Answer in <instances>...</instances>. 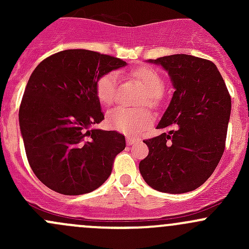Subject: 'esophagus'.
<instances>
[{"mask_svg":"<svg viewBox=\"0 0 249 249\" xmlns=\"http://www.w3.org/2000/svg\"><path fill=\"white\" fill-rule=\"evenodd\" d=\"M136 142H137L136 139H132V137H126V143L129 145L134 144V143H136Z\"/></svg>","mask_w":249,"mask_h":249,"instance_id":"1","label":"esophagus"}]
</instances>
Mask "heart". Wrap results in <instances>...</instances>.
I'll use <instances>...</instances> for the list:
<instances>
[{
    "instance_id": "1",
    "label": "heart",
    "mask_w": 249,
    "mask_h": 249,
    "mask_svg": "<svg viewBox=\"0 0 249 249\" xmlns=\"http://www.w3.org/2000/svg\"><path fill=\"white\" fill-rule=\"evenodd\" d=\"M132 77L140 83L145 92V100L142 104L154 105L158 97L164 92V80L155 70L150 67H140L132 71ZM118 88V73L112 71L104 74L96 82V95L99 101L105 106H109L114 102ZM153 122L149 112L143 109L115 108L107 115V124L110 129L117 130L129 136H136L143 130L147 129Z\"/></svg>"
}]
</instances>
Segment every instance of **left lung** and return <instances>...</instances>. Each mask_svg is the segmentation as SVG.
I'll return each instance as SVG.
<instances>
[{
  "label": "left lung",
  "instance_id": "8db88e82",
  "mask_svg": "<svg viewBox=\"0 0 249 249\" xmlns=\"http://www.w3.org/2000/svg\"><path fill=\"white\" fill-rule=\"evenodd\" d=\"M169 73L175 92L157 129L144 141L147 158L140 172L158 192L182 194L210 178L225 148L231 99L212 61L187 54L148 60Z\"/></svg>",
  "mask_w": 249,
  "mask_h": 249
}]
</instances>
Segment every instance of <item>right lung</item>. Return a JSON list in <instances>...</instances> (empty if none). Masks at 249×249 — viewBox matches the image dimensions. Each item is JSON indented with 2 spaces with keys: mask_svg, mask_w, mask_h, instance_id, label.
Instances as JSON below:
<instances>
[{
  "mask_svg": "<svg viewBox=\"0 0 249 249\" xmlns=\"http://www.w3.org/2000/svg\"><path fill=\"white\" fill-rule=\"evenodd\" d=\"M126 65L91 50L69 49L32 72L20 105V132L32 171L54 192L87 194L109 177L125 137L94 127L105 119L96 82Z\"/></svg>",
  "mask_w": 249,
  "mask_h": 249,
  "instance_id": "obj_1",
  "label": "right lung"
}]
</instances>
